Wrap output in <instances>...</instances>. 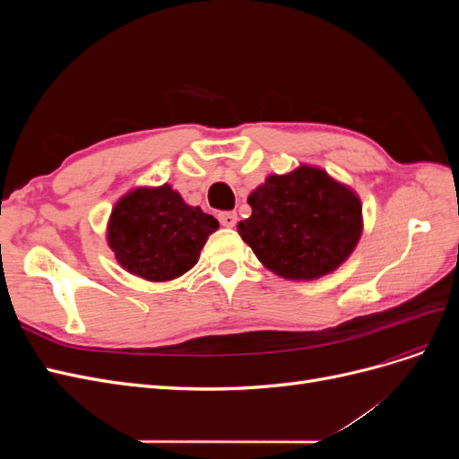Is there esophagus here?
I'll list each match as a JSON object with an SVG mask.
<instances>
[{"label": "esophagus", "instance_id": "obj_1", "mask_svg": "<svg viewBox=\"0 0 459 459\" xmlns=\"http://www.w3.org/2000/svg\"><path fill=\"white\" fill-rule=\"evenodd\" d=\"M218 220H220L221 226L233 228L235 224H238V214H235V212H220V214H218Z\"/></svg>", "mask_w": 459, "mask_h": 459}]
</instances>
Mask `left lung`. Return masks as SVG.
Listing matches in <instances>:
<instances>
[{"label": "left lung", "mask_w": 459, "mask_h": 459, "mask_svg": "<svg viewBox=\"0 0 459 459\" xmlns=\"http://www.w3.org/2000/svg\"><path fill=\"white\" fill-rule=\"evenodd\" d=\"M239 221L241 239L285 280H316L351 256L362 235V204L352 189L314 166L268 176Z\"/></svg>", "instance_id": "left-lung-1"}]
</instances>
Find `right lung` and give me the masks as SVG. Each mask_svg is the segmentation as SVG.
I'll list each match as a JSON object with an SVG mask.
<instances>
[{"label":"right lung","mask_w":459,"mask_h":459,"mask_svg":"<svg viewBox=\"0 0 459 459\" xmlns=\"http://www.w3.org/2000/svg\"><path fill=\"white\" fill-rule=\"evenodd\" d=\"M218 220L189 206L169 184L124 195L108 220L107 241L124 270L170 281L195 266Z\"/></svg>","instance_id":"obj_1"}]
</instances>
